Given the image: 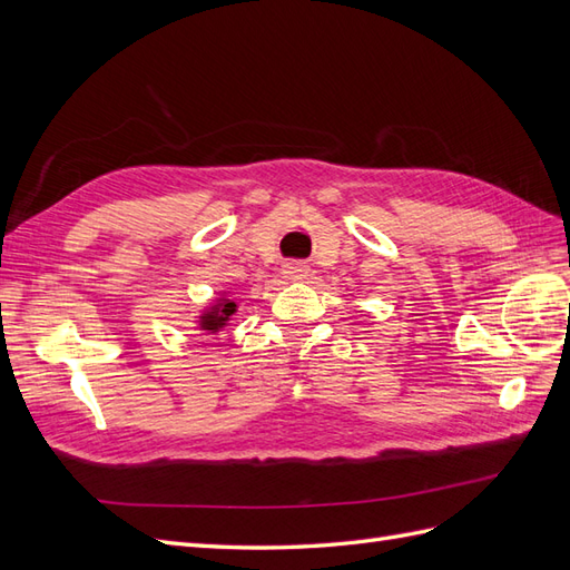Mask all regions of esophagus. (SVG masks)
Segmentation results:
<instances>
[{"mask_svg": "<svg viewBox=\"0 0 570 570\" xmlns=\"http://www.w3.org/2000/svg\"><path fill=\"white\" fill-rule=\"evenodd\" d=\"M283 275L287 281H304L308 275V266H304L299 262H285L283 264Z\"/></svg>", "mask_w": 570, "mask_h": 570, "instance_id": "obj_1", "label": "esophagus"}]
</instances>
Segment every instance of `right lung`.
I'll return each instance as SVG.
<instances>
[{"label":"right lung","mask_w":570,"mask_h":570,"mask_svg":"<svg viewBox=\"0 0 570 570\" xmlns=\"http://www.w3.org/2000/svg\"><path fill=\"white\" fill-rule=\"evenodd\" d=\"M235 312H237V304L233 299L220 297L199 316V327L204 333H218L220 327L228 325V321Z\"/></svg>","instance_id":"1"}]
</instances>
